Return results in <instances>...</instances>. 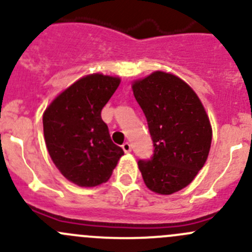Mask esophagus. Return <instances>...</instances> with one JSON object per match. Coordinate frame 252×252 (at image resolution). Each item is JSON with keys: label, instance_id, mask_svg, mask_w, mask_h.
I'll list each match as a JSON object with an SVG mask.
<instances>
[{"label": "esophagus", "instance_id": "34e87169", "mask_svg": "<svg viewBox=\"0 0 252 252\" xmlns=\"http://www.w3.org/2000/svg\"><path fill=\"white\" fill-rule=\"evenodd\" d=\"M122 149H123L124 152H130L131 151V145L129 144V142H124V144L122 145Z\"/></svg>", "mask_w": 252, "mask_h": 252}]
</instances>
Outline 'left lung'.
Masks as SVG:
<instances>
[{
    "label": "left lung",
    "instance_id": "obj_1",
    "mask_svg": "<svg viewBox=\"0 0 252 252\" xmlns=\"http://www.w3.org/2000/svg\"><path fill=\"white\" fill-rule=\"evenodd\" d=\"M133 93L155 147L151 158L138 162L142 179L157 194L179 191L194 180L210 152L212 128L204 106L185 81L159 70L134 81Z\"/></svg>",
    "mask_w": 252,
    "mask_h": 252
}]
</instances>
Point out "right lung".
<instances>
[{"mask_svg":"<svg viewBox=\"0 0 252 252\" xmlns=\"http://www.w3.org/2000/svg\"><path fill=\"white\" fill-rule=\"evenodd\" d=\"M121 79L90 74L79 79L51 102L42 117L45 142L60 172L79 187L91 188L110 179L122 147L111 140L101 111Z\"/></svg>","mask_w":252,"mask_h":252,"instance_id":"right-lung-1","label":"right lung"}]
</instances>
